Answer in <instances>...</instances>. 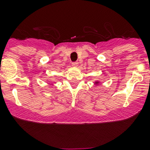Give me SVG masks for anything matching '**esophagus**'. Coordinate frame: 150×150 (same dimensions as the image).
<instances>
[{
	"instance_id": "esophagus-1",
	"label": "esophagus",
	"mask_w": 150,
	"mask_h": 150,
	"mask_svg": "<svg viewBox=\"0 0 150 150\" xmlns=\"http://www.w3.org/2000/svg\"><path fill=\"white\" fill-rule=\"evenodd\" d=\"M72 66L73 67H78V62H73L72 64Z\"/></svg>"
}]
</instances>
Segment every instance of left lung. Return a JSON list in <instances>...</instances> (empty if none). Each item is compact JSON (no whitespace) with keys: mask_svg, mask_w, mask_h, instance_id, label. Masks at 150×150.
Returning a JSON list of instances; mask_svg holds the SVG:
<instances>
[{"mask_svg":"<svg viewBox=\"0 0 150 150\" xmlns=\"http://www.w3.org/2000/svg\"><path fill=\"white\" fill-rule=\"evenodd\" d=\"M95 85V86H98L99 84H100V81H94V83H93Z\"/></svg>","mask_w":150,"mask_h":150,"instance_id":"8db88e82","label":"left lung"}]
</instances>
